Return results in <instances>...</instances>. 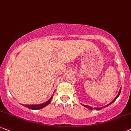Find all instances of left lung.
I'll return each mask as SVG.
<instances>
[{"label": "left lung", "instance_id": "left-lung-1", "mask_svg": "<svg viewBox=\"0 0 131 131\" xmlns=\"http://www.w3.org/2000/svg\"><path fill=\"white\" fill-rule=\"evenodd\" d=\"M121 89H122V88H121V89H120V91H119V92H118V95H117V96H116V98H115V99H114V100H113V101H112V102H111V103H109V104H107V106H109V105H110L111 104H112V103H114V101H115V100H116V99H117V98L118 97V96H119V95H120V92H121ZM83 106H84V107H85L88 108V109H90V110H92V109H93V108H92V107H90V106H86V105H84V104H83ZM106 106H104V107H99V108H97V107H94V109H96V110H97V111H98V110H100V109H103V108H104V107H106Z\"/></svg>", "mask_w": 131, "mask_h": 131}]
</instances>
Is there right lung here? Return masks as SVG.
<instances>
[{
    "instance_id": "1",
    "label": "right lung",
    "mask_w": 131,
    "mask_h": 131,
    "mask_svg": "<svg viewBox=\"0 0 131 131\" xmlns=\"http://www.w3.org/2000/svg\"><path fill=\"white\" fill-rule=\"evenodd\" d=\"M53 96H51L50 98V99L48 100L47 101H46V103H43L42 104H34V105H24L25 107H26L27 108L30 109H33V110H38V109H41L42 108L46 107L47 105H48L50 103L51 99H52Z\"/></svg>"
}]
</instances>
